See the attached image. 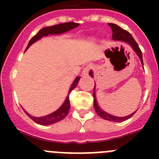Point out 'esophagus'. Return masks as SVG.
<instances>
[{
  "instance_id": "esophagus-1",
  "label": "esophagus",
  "mask_w": 159,
  "mask_h": 159,
  "mask_svg": "<svg viewBox=\"0 0 159 159\" xmlns=\"http://www.w3.org/2000/svg\"><path fill=\"white\" fill-rule=\"evenodd\" d=\"M88 72H89V67H86L82 71V75L83 76H85V75H88Z\"/></svg>"
}]
</instances>
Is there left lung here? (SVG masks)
<instances>
[{"label":"left lung","mask_w":159,"mask_h":159,"mask_svg":"<svg viewBox=\"0 0 159 159\" xmlns=\"http://www.w3.org/2000/svg\"><path fill=\"white\" fill-rule=\"evenodd\" d=\"M108 25L111 28L112 32V39L114 40H121V41L126 42L129 44V45L131 46V48H133L134 52H136V54L138 55V57H139L140 60H141L142 64L143 65V55H142V52L140 50L139 47L138 45V43H136V41L134 40V39L133 38V36L130 35V32H128L127 31L124 30L122 28H120L119 26H118L116 24H111L108 23ZM89 75L92 77H93V72L92 71H89ZM95 88H94V92H93V97H94V108H95L96 113L100 116L102 119L108 120V121H112V122H116V123H119V122H123L128 119L129 118H130L131 116H133L134 115L136 111L133 112L132 114H130V116H126V117H117V116H114L110 115V114L107 113V112L103 111L102 110H101L99 108V105L97 103L96 97H95Z\"/></svg>","instance_id":"8db88e82"}]
</instances>
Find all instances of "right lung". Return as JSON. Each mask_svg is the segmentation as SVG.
<instances>
[{
	"instance_id": "right-lung-1",
	"label": "right lung",
	"mask_w": 159,
	"mask_h": 159,
	"mask_svg": "<svg viewBox=\"0 0 159 159\" xmlns=\"http://www.w3.org/2000/svg\"><path fill=\"white\" fill-rule=\"evenodd\" d=\"M77 26H79V24L74 23V22H67V23H62L60 24V25H53V26H48V27L43 28L42 29H40L39 32H37V34L35 35L33 37L29 40V44H28L27 48L25 49V51L32 45V43H35L36 41L39 40L40 39H41L43 36H46L48 35H57V34H62L64 32H67V31H70L71 29H75ZM80 77L78 76L75 78V80H74V82L72 83V84L70 87V89L68 91V94H67V96L66 98L65 101L64 102L61 107H60L59 109H57L56 111H54L53 113L49 114L46 116H43V117H33L31 115H29V113H27V111L25 112L27 114V116H29L30 119H32L35 123H38V124L40 125H50L53 124L55 123H57V122L62 120L63 119L67 116V115L68 114L70 109V100H69V94L71 93V91H72L75 87L77 86L79 81H80Z\"/></svg>"
}]
</instances>
